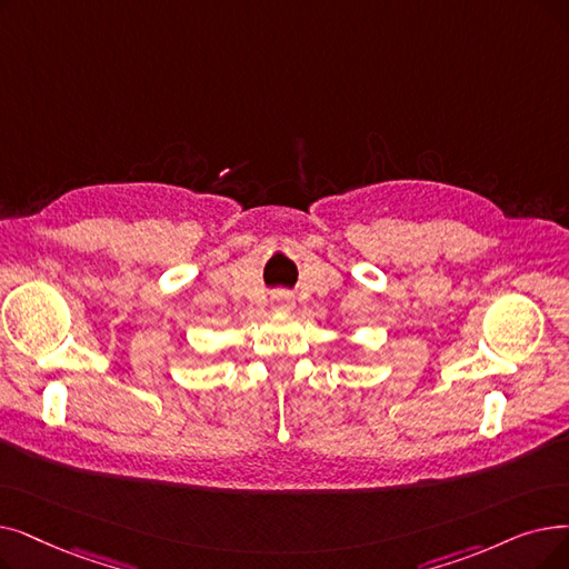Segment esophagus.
<instances>
[{"instance_id":"34e87169","label":"esophagus","mask_w":569,"mask_h":569,"mask_svg":"<svg viewBox=\"0 0 569 569\" xmlns=\"http://www.w3.org/2000/svg\"><path fill=\"white\" fill-rule=\"evenodd\" d=\"M271 305H274L277 311H290L295 307V298L290 292H277L274 298H271Z\"/></svg>"}]
</instances>
